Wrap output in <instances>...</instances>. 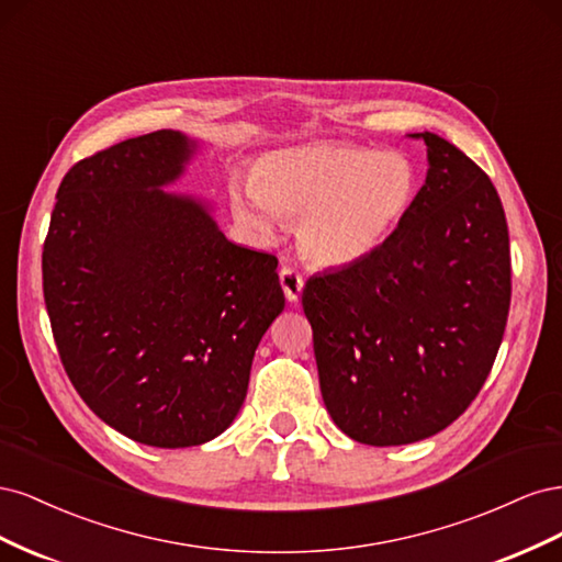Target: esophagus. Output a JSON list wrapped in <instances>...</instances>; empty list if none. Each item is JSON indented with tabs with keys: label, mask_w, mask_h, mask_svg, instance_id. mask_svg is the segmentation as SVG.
Segmentation results:
<instances>
[{
	"label": "esophagus",
	"mask_w": 562,
	"mask_h": 562,
	"mask_svg": "<svg viewBox=\"0 0 562 562\" xmlns=\"http://www.w3.org/2000/svg\"><path fill=\"white\" fill-rule=\"evenodd\" d=\"M279 281H281L285 300L288 302H297L300 295H302V288H304V281H302V277L297 274V271L293 267H283L279 271Z\"/></svg>",
	"instance_id": "1"
}]
</instances>
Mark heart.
<instances>
[{
  "label": "heart",
  "mask_w": 562,
  "mask_h": 562,
  "mask_svg": "<svg viewBox=\"0 0 562 562\" xmlns=\"http://www.w3.org/2000/svg\"><path fill=\"white\" fill-rule=\"evenodd\" d=\"M417 168L401 151L312 143L269 151L252 182L234 180L229 209L248 232L269 236L297 220V248L318 269L370 260L417 196Z\"/></svg>",
  "instance_id": "b5f03b06"
}]
</instances>
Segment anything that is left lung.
Wrapping results in <instances>:
<instances>
[{"mask_svg": "<svg viewBox=\"0 0 562 562\" xmlns=\"http://www.w3.org/2000/svg\"><path fill=\"white\" fill-rule=\"evenodd\" d=\"M413 209L370 260L304 285L323 403L349 438L407 446L479 396L512 304V255L499 194L436 133Z\"/></svg>", "mask_w": 562, "mask_h": 562, "instance_id": "left-lung-1", "label": "left lung"}]
</instances>
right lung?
<instances>
[{
    "label": "right lung",
    "instance_id": "add662e5",
    "mask_svg": "<svg viewBox=\"0 0 562 562\" xmlns=\"http://www.w3.org/2000/svg\"><path fill=\"white\" fill-rule=\"evenodd\" d=\"M199 149L164 128L75 164L42 255L67 378L100 419L151 448L229 427L285 307L274 255L232 244L213 201L168 190Z\"/></svg>",
    "mask_w": 562,
    "mask_h": 562
}]
</instances>
